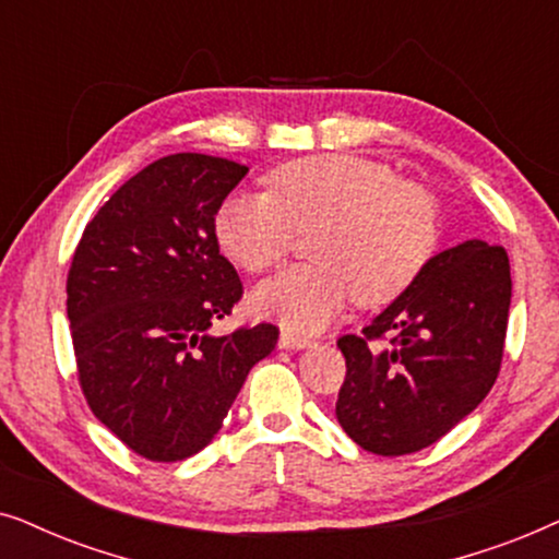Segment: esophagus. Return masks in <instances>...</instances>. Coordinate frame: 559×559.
Instances as JSON below:
<instances>
[{"instance_id": "34e87169", "label": "esophagus", "mask_w": 559, "mask_h": 559, "mask_svg": "<svg viewBox=\"0 0 559 559\" xmlns=\"http://www.w3.org/2000/svg\"><path fill=\"white\" fill-rule=\"evenodd\" d=\"M311 345H314V340L301 337V334L288 332V330L281 332V337H278V347H284V349H307Z\"/></svg>"}]
</instances>
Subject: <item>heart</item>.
<instances>
[{"instance_id":"b5f03b06","label":"heart","mask_w":559,"mask_h":559,"mask_svg":"<svg viewBox=\"0 0 559 559\" xmlns=\"http://www.w3.org/2000/svg\"><path fill=\"white\" fill-rule=\"evenodd\" d=\"M273 191H235L219 204L222 250L250 273L281 265L296 229H314L317 263L288 267L252 294L288 330L317 332L349 299L381 307L419 278L440 240V212L419 183L353 153L307 155L271 176Z\"/></svg>"}]
</instances>
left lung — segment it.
<instances>
[{
	"mask_svg": "<svg viewBox=\"0 0 559 559\" xmlns=\"http://www.w3.org/2000/svg\"><path fill=\"white\" fill-rule=\"evenodd\" d=\"M509 307L501 245L465 240L429 258L360 337L337 340L347 376L334 412L349 440L399 457L448 435L493 389Z\"/></svg>",
	"mask_w": 559,
	"mask_h": 559,
	"instance_id": "left-lung-1",
	"label": "left lung"
}]
</instances>
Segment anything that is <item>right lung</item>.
I'll return each mask as SVG.
<instances>
[{
	"label": "right lung",
	"instance_id": "1",
	"mask_svg": "<svg viewBox=\"0 0 559 559\" xmlns=\"http://www.w3.org/2000/svg\"><path fill=\"white\" fill-rule=\"evenodd\" d=\"M245 174L214 155H166L111 193L73 252L66 307L81 391L153 463L204 450L278 342L273 324L210 334L242 296L214 217Z\"/></svg>",
	"mask_w": 559,
	"mask_h": 559
}]
</instances>
